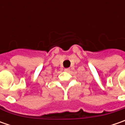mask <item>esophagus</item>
Masks as SVG:
<instances>
[{"instance_id":"esophagus-1","label":"esophagus","mask_w":125,"mask_h":125,"mask_svg":"<svg viewBox=\"0 0 125 125\" xmlns=\"http://www.w3.org/2000/svg\"><path fill=\"white\" fill-rule=\"evenodd\" d=\"M70 68H66V69H65V72H70Z\"/></svg>"}]
</instances>
